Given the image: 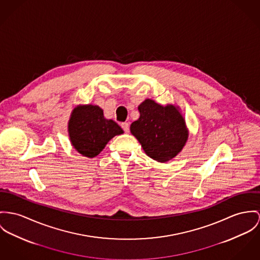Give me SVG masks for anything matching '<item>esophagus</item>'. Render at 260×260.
<instances>
[{
  "instance_id": "obj_1",
  "label": "esophagus",
  "mask_w": 260,
  "mask_h": 260,
  "mask_svg": "<svg viewBox=\"0 0 260 260\" xmlns=\"http://www.w3.org/2000/svg\"><path fill=\"white\" fill-rule=\"evenodd\" d=\"M121 127L124 131V133H128L129 132V124H128V122H122L121 123Z\"/></svg>"
}]
</instances>
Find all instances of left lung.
I'll use <instances>...</instances> for the list:
<instances>
[{
	"mask_svg": "<svg viewBox=\"0 0 260 260\" xmlns=\"http://www.w3.org/2000/svg\"><path fill=\"white\" fill-rule=\"evenodd\" d=\"M139 111L140 119L131 124V133L144 152L158 162L176 156L188 139L185 120L177 108L147 99L139 106Z\"/></svg>",
	"mask_w": 260,
	"mask_h": 260,
	"instance_id": "obj_1",
	"label": "left lung"
}]
</instances>
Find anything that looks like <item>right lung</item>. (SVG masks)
<instances>
[{"instance_id":"right-lung-1","label":"right lung","mask_w":260,"mask_h":260,"mask_svg":"<svg viewBox=\"0 0 260 260\" xmlns=\"http://www.w3.org/2000/svg\"><path fill=\"white\" fill-rule=\"evenodd\" d=\"M68 132L74 148L86 157H95L109 140L123 132L120 125L104 118L98 106L87 105L74 109L68 123Z\"/></svg>"}]
</instances>
